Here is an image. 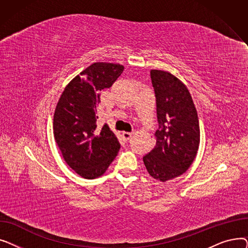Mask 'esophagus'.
Segmentation results:
<instances>
[{"mask_svg":"<svg viewBox=\"0 0 248 248\" xmlns=\"http://www.w3.org/2000/svg\"><path fill=\"white\" fill-rule=\"evenodd\" d=\"M132 136H133L132 133H127V132H124V133H123V138H124L125 140H128L129 139L132 138Z\"/></svg>","mask_w":248,"mask_h":248,"instance_id":"esophagus-1","label":"esophagus"}]
</instances>
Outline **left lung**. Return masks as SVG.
Masks as SVG:
<instances>
[{
  "label": "left lung",
  "instance_id": "left-lung-1",
  "mask_svg": "<svg viewBox=\"0 0 248 248\" xmlns=\"http://www.w3.org/2000/svg\"><path fill=\"white\" fill-rule=\"evenodd\" d=\"M159 128L155 148L142 161L149 174L166 182L184 174L197 155L200 127L196 108L186 85L168 71L151 70Z\"/></svg>",
  "mask_w": 248,
  "mask_h": 248
}]
</instances>
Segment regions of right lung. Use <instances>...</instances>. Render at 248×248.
Listing matches in <instances>:
<instances>
[{
    "mask_svg": "<svg viewBox=\"0 0 248 248\" xmlns=\"http://www.w3.org/2000/svg\"><path fill=\"white\" fill-rule=\"evenodd\" d=\"M121 64L95 62L65 87L56 106L53 134L66 164L85 179L100 177L116 157L121 144L106 124L97 129L99 93L124 71Z\"/></svg>",
    "mask_w": 248,
    "mask_h": 248,
    "instance_id": "obj_1",
    "label": "right lung"
}]
</instances>
